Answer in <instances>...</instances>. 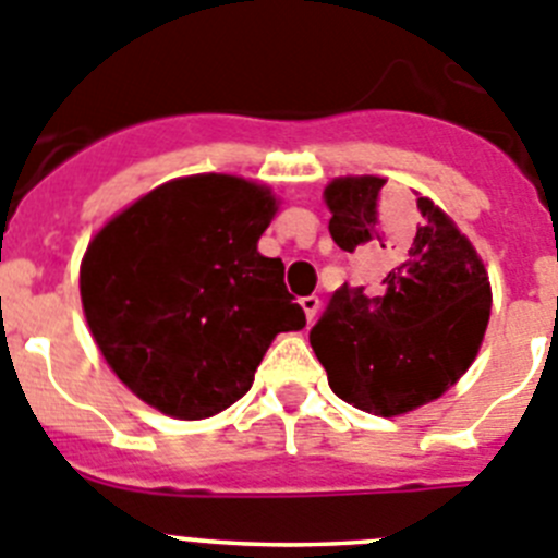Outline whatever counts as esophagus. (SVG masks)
Masks as SVG:
<instances>
[{
    "label": "esophagus",
    "instance_id": "obj_1",
    "mask_svg": "<svg viewBox=\"0 0 558 558\" xmlns=\"http://www.w3.org/2000/svg\"><path fill=\"white\" fill-rule=\"evenodd\" d=\"M300 305H303V311H305V319H314L316 316V311H319V298H316V294H308V298H300Z\"/></svg>",
    "mask_w": 558,
    "mask_h": 558
}]
</instances>
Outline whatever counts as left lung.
Listing matches in <instances>:
<instances>
[{
  "instance_id": "8db88e82",
  "label": "left lung",
  "mask_w": 558,
  "mask_h": 558,
  "mask_svg": "<svg viewBox=\"0 0 558 558\" xmlns=\"http://www.w3.org/2000/svg\"><path fill=\"white\" fill-rule=\"evenodd\" d=\"M380 178H339L325 189L328 230L373 260L378 283L330 294L308 339L344 403L395 416L439 398L473 364L489 323V278L428 197L395 217Z\"/></svg>"
}]
</instances>
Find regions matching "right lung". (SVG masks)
Listing matches in <instances>:
<instances>
[{"label":"right lung","mask_w":558,"mask_h":558,"mask_svg":"<svg viewBox=\"0 0 558 558\" xmlns=\"http://www.w3.org/2000/svg\"><path fill=\"white\" fill-rule=\"evenodd\" d=\"M275 199L230 174L158 185L97 233L80 267L85 319L144 403L203 420L244 398L272 339L305 314L283 260L258 253Z\"/></svg>","instance_id":"right-lung-1"}]
</instances>
